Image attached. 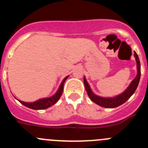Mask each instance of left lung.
<instances>
[{"mask_svg": "<svg viewBox=\"0 0 148 148\" xmlns=\"http://www.w3.org/2000/svg\"><path fill=\"white\" fill-rule=\"evenodd\" d=\"M134 56L136 58V61L137 63V75L136 78L132 81L129 87L126 89L125 92H122L120 95H117L116 97L113 98H103L98 96V95H95L93 92H92V90L90 89V86H89L88 83H87V80L85 78H84V86H85L86 91H87L88 96L90 99L93 101L94 103L97 104L98 105L103 107V108H114L116 107L121 105L125 102H126L128 99H130V96L135 92L136 90L137 87L138 85V82L140 80L141 76V66H140V61H139V58L138 57V55L136 54V52H134Z\"/></svg>", "mask_w": 148, "mask_h": 148, "instance_id": "obj_1", "label": "left lung"}]
</instances>
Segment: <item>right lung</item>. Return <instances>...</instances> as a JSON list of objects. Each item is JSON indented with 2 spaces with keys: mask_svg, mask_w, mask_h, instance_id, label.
Here are the masks:
<instances>
[{
  "mask_svg": "<svg viewBox=\"0 0 148 148\" xmlns=\"http://www.w3.org/2000/svg\"><path fill=\"white\" fill-rule=\"evenodd\" d=\"M67 78L68 76H66V78H64V79L63 82H61V85H60L57 92H56L54 95H53L52 97L39 99V100L36 101H34V102H24V101H20V100H18V101H20L23 105L26 106V107H27V108H31V109H33V110L47 109V108H49V107H51L52 105L56 104V103L59 100L60 97H61V95H62L63 88H64V84L65 81L66 80V78Z\"/></svg>",
  "mask_w": 148,
  "mask_h": 148,
  "instance_id": "1",
  "label": "right lung"
}]
</instances>
